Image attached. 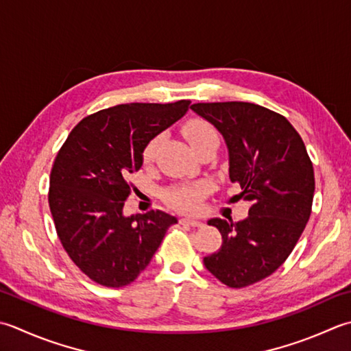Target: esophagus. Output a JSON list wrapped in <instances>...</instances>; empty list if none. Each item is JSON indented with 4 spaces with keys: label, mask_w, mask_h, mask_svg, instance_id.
<instances>
[{
    "label": "esophagus",
    "mask_w": 351,
    "mask_h": 351,
    "mask_svg": "<svg viewBox=\"0 0 351 351\" xmlns=\"http://www.w3.org/2000/svg\"><path fill=\"white\" fill-rule=\"evenodd\" d=\"M180 222L182 225H189V226H202L204 225L201 221H197V219H190V217H182V219H180Z\"/></svg>",
    "instance_id": "esophagus-1"
}]
</instances>
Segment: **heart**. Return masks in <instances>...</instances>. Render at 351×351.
<instances>
[{"label":"heart","instance_id":"1","mask_svg":"<svg viewBox=\"0 0 351 351\" xmlns=\"http://www.w3.org/2000/svg\"><path fill=\"white\" fill-rule=\"evenodd\" d=\"M184 136L190 143L193 150L199 149L205 144H219V134L216 128L210 125L205 120H190L187 125L184 126ZM161 138L155 136V138L147 143L143 152V161L150 162L155 158L156 149L160 146ZM202 187L201 185H189V187H178L166 191V201L178 210L182 211H193L197 208L199 199H201Z\"/></svg>","mask_w":351,"mask_h":351}]
</instances>
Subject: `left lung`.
Instances as JSON below:
<instances>
[{"mask_svg": "<svg viewBox=\"0 0 351 351\" xmlns=\"http://www.w3.org/2000/svg\"><path fill=\"white\" fill-rule=\"evenodd\" d=\"M222 134L230 181L251 202L248 217L210 219L222 246L204 265L228 287L269 277L285 263L312 213L315 175L300 134L286 117L248 101L195 103L190 106Z\"/></svg>", "mask_w": 351, "mask_h": 351, "instance_id": "1", "label": "left lung"}]
</instances>
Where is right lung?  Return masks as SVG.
<instances>
[{
	"label": "right lung",
	"instance_id": "1",
	"mask_svg": "<svg viewBox=\"0 0 351 351\" xmlns=\"http://www.w3.org/2000/svg\"><path fill=\"white\" fill-rule=\"evenodd\" d=\"M190 100L126 103L85 117L62 144L48 204L64 250L95 283L121 287L140 276L176 217L164 211L125 216L129 173L147 143L189 111Z\"/></svg>",
	"mask_w": 351,
	"mask_h": 351
}]
</instances>
